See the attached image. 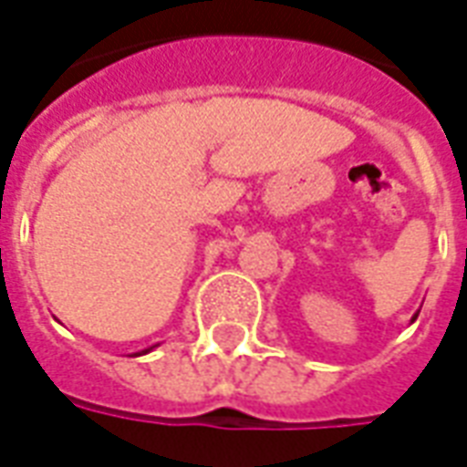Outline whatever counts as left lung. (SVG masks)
Masks as SVG:
<instances>
[{"mask_svg":"<svg viewBox=\"0 0 467 467\" xmlns=\"http://www.w3.org/2000/svg\"><path fill=\"white\" fill-rule=\"evenodd\" d=\"M416 317H418V314H413V319H410V321H416Z\"/></svg>","mask_w":467,"mask_h":467,"instance_id":"left-lung-1","label":"left lung"}]
</instances>
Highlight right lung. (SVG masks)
<instances>
[{
    "mask_svg": "<svg viewBox=\"0 0 467 467\" xmlns=\"http://www.w3.org/2000/svg\"><path fill=\"white\" fill-rule=\"evenodd\" d=\"M155 347H158V344H155ZM155 347H148V348H143V351H138L136 357H140V354H148V351H153V348H155Z\"/></svg>",
    "mask_w": 467,
    "mask_h": 467,
    "instance_id": "obj_1",
    "label": "right lung"
}]
</instances>
